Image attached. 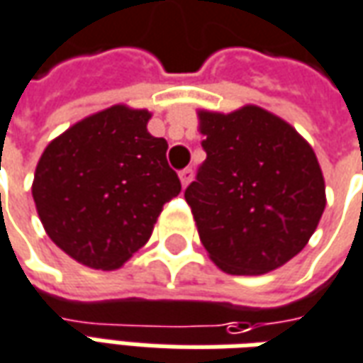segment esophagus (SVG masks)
I'll use <instances>...</instances> for the list:
<instances>
[{"instance_id":"esophagus-1","label":"esophagus","mask_w":363,"mask_h":363,"mask_svg":"<svg viewBox=\"0 0 363 363\" xmlns=\"http://www.w3.org/2000/svg\"><path fill=\"white\" fill-rule=\"evenodd\" d=\"M179 177H181L182 186H189V182L192 181V177H194V171H192L190 167H186V169H182L181 173H179Z\"/></svg>"}]
</instances>
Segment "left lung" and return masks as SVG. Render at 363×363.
<instances>
[{"instance_id":"1","label":"left lung","mask_w":363,"mask_h":363,"mask_svg":"<svg viewBox=\"0 0 363 363\" xmlns=\"http://www.w3.org/2000/svg\"><path fill=\"white\" fill-rule=\"evenodd\" d=\"M206 161L184 190L200 242L232 275H261L295 257L326 206L313 147L257 106L200 111Z\"/></svg>"}]
</instances>
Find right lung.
Here are the masks:
<instances>
[{
	"label": "right lung",
	"mask_w": 363,
	"mask_h": 363,
	"mask_svg": "<svg viewBox=\"0 0 363 363\" xmlns=\"http://www.w3.org/2000/svg\"><path fill=\"white\" fill-rule=\"evenodd\" d=\"M149 111L113 106L50 141L33 199L52 242L94 269H116L143 247L163 206L181 192L167 141Z\"/></svg>",
	"instance_id": "1"
}]
</instances>
